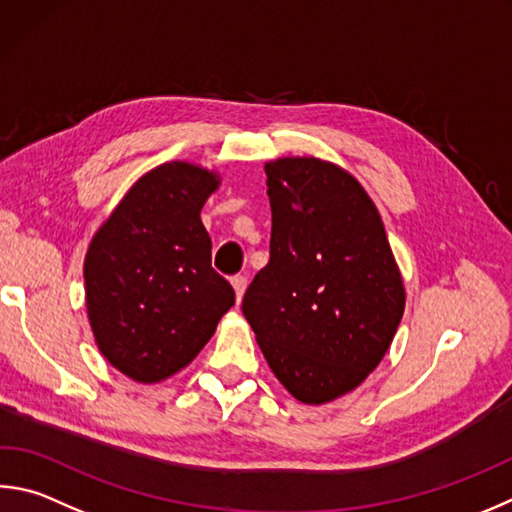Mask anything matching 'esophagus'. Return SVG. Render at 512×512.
Segmentation results:
<instances>
[{
	"label": "esophagus",
	"mask_w": 512,
	"mask_h": 512,
	"mask_svg": "<svg viewBox=\"0 0 512 512\" xmlns=\"http://www.w3.org/2000/svg\"><path fill=\"white\" fill-rule=\"evenodd\" d=\"M246 284L248 280L244 275H235L232 277V288H235V295H237V302H241V297H244V291H246Z\"/></svg>",
	"instance_id": "obj_1"
}]
</instances>
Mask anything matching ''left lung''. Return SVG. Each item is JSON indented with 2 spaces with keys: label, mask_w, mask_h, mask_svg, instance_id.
<instances>
[{
  "label": "left lung",
  "mask_w": 512,
  "mask_h": 512,
  "mask_svg": "<svg viewBox=\"0 0 512 512\" xmlns=\"http://www.w3.org/2000/svg\"><path fill=\"white\" fill-rule=\"evenodd\" d=\"M271 259L241 302L268 367L297 401L356 389L383 360L405 286L374 201L315 156L266 163Z\"/></svg>",
  "instance_id": "left-lung-1"
}]
</instances>
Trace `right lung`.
<instances>
[{"label":"right lung","instance_id":"1","mask_svg":"<svg viewBox=\"0 0 512 512\" xmlns=\"http://www.w3.org/2000/svg\"><path fill=\"white\" fill-rule=\"evenodd\" d=\"M219 176L170 161L143 174L91 239L85 300L102 356L136 383L197 358L235 291L210 264L201 208Z\"/></svg>","mask_w":512,"mask_h":512}]
</instances>
